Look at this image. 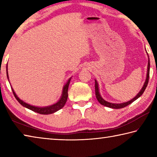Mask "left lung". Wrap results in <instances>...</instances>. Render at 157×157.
I'll use <instances>...</instances> for the list:
<instances>
[{
    "label": "left lung",
    "instance_id": "left-lung-1",
    "mask_svg": "<svg viewBox=\"0 0 157 157\" xmlns=\"http://www.w3.org/2000/svg\"><path fill=\"white\" fill-rule=\"evenodd\" d=\"M148 55V54H147ZM150 58H149L148 56V63H147V75H146V79L145 81L144 82V84H143V87L140 89V91L138 93L137 95L135 96L134 98H132V100H130L127 102H124L123 103H111L109 102H107L105 100L103 99L101 96V95L100 94L99 91V86H98V81L96 79H95V96H96V98L98 102H99L101 105H104L105 107H109V108H112V109H121L123 108L126 106L129 105L132 103L134 101H135L136 100H137L138 98H140L142 94H143V92L145 91V90L146 89V87L147 86L148 84V81H149V77H150Z\"/></svg>",
    "mask_w": 157,
    "mask_h": 157
}]
</instances>
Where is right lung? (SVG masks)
I'll list each match as a JSON object with an SVG mask.
<instances>
[{
    "instance_id": "right-lung-1",
    "label": "right lung",
    "mask_w": 157,
    "mask_h": 157,
    "mask_svg": "<svg viewBox=\"0 0 157 157\" xmlns=\"http://www.w3.org/2000/svg\"><path fill=\"white\" fill-rule=\"evenodd\" d=\"M6 71H7V79H8V81H10L8 71H7V64L6 66ZM71 78H72V77L68 79V80L67 81V82H66V84H64V86H63V89H62V95H61L59 100H58L56 103H55V104H53L52 105L46 106V107H36V106H33V105H31L30 104H28V103H26L23 100H21L20 98L17 96V95L16 94V93L14 92V89H12V86H11V88H12L13 94H14V97L16 98V99L17 100L18 102H19L20 104L23 106V107L29 109L33 111H34V112H36L38 113H40V114H50V113H53L56 112V111H59V109H61L63 108V106L65 105L66 101H67L68 89V86H69V84H70Z\"/></svg>"
}]
</instances>
